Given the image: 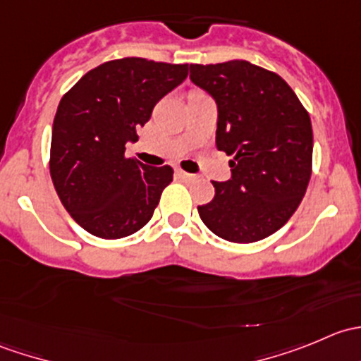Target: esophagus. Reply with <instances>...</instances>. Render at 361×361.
<instances>
[{
  "label": "esophagus",
  "mask_w": 361,
  "mask_h": 361,
  "mask_svg": "<svg viewBox=\"0 0 361 361\" xmlns=\"http://www.w3.org/2000/svg\"><path fill=\"white\" fill-rule=\"evenodd\" d=\"M176 176L180 178V180H183V181H194L195 178V174H190V173H187V171H183V169H176Z\"/></svg>",
  "instance_id": "obj_1"
}]
</instances>
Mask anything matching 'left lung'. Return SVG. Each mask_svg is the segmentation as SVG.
Instances as JSON below:
<instances>
[{"label":"left lung","instance_id":"1","mask_svg":"<svg viewBox=\"0 0 361 361\" xmlns=\"http://www.w3.org/2000/svg\"><path fill=\"white\" fill-rule=\"evenodd\" d=\"M190 80L218 104L216 148L232 155L199 216L218 238L255 243L297 211L312 173V127L292 87L248 61L190 64Z\"/></svg>","mask_w":361,"mask_h":361}]
</instances>
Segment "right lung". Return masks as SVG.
Segmentation results:
<instances>
[{
  "label": "right lung",
  "mask_w": 361,
  "mask_h": 361,
  "mask_svg": "<svg viewBox=\"0 0 361 361\" xmlns=\"http://www.w3.org/2000/svg\"><path fill=\"white\" fill-rule=\"evenodd\" d=\"M188 64L123 57L90 69L61 99L50 143V178L73 220L101 239L150 221L173 167L126 157V143L155 104L180 85Z\"/></svg>",
  "instance_id": "obj_1"
}]
</instances>
